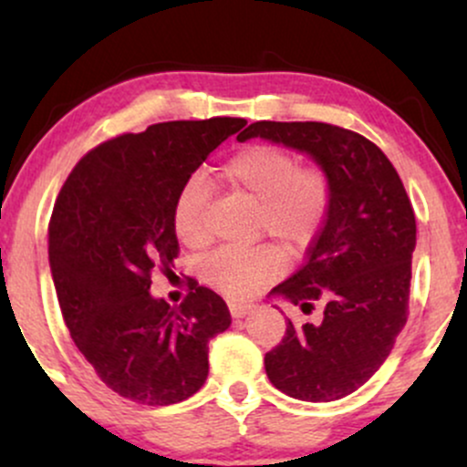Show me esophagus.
Listing matches in <instances>:
<instances>
[{"label":"esophagus","mask_w":467,"mask_h":467,"mask_svg":"<svg viewBox=\"0 0 467 467\" xmlns=\"http://www.w3.org/2000/svg\"><path fill=\"white\" fill-rule=\"evenodd\" d=\"M228 307H230V314H233V318H245V316L252 312V307H254V305L241 303V301H230Z\"/></svg>","instance_id":"esophagus-1"}]
</instances>
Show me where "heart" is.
Segmentation results:
<instances>
[{
  "instance_id": "1",
  "label": "heart",
  "mask_w": 467,
  "mask_h": 467,
  "mask_svg": "<svg viewBox=\"0 0 467 467\" xmlns=\"http://www.w3.org/2000/svg\"><path fill=\"white\" fill-rule=\"evenodd\" d=\"M222 178L259 202V228L287 248H303L316 237L331 206L329 175L318 166H298L296 155L275 144H252L223 164ZM208 184L191 178L173 203V230L186 248H202L206 226ZM283 254L272 245L252 250H217L203 265L208 285L230 298L252 296L283 272Z\"/></svg>"
}]
</instances>
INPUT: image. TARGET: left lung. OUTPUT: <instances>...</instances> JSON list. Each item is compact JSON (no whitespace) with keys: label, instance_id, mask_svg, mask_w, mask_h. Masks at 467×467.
<instances>
[{"label":"left lung","instance_id":"8db88e82","mask_svg":"<svg viewBox=\"0 0 467 467\" xmlns=\"http://www.w3.org/2000/svg\"><path fill=\"white\" fill-rule=\"evenodd\" d=\"M264 138L307 153L329 175L331 206L307 261L267 294L303 312L325 305L320 323L292 325L265 353L278 390L303 401L351 395L382 367L406 325L415 213L398 171L360 133L327 122H252L239 142Z\"/></svg>","mask_w":467,"mask_h":467}]
</instances>
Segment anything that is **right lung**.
Returning <instances> with one entry per match:
<instances>
[{
  "label": "right lung",
  "mask_w": 467,
  "mask_h": 467,
  "mask_svg": "<svg viewBox=\"0 0 467 467\" xmlns=\"http://www.w3.org/2000/svg\"><path fill=\"white\" fill-rule=\"evenodd\" d=\"M244 118L175 120L92 149L58 192L50 270L74 345L122 398L189 400L208 378V340L230 327L213 289L191 283L180 307L151 296V272L178 256L173 203L182 186Z\"/></svg>",
  "instance_id": "right-lung-1"
}]
</instances>
